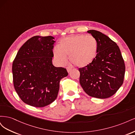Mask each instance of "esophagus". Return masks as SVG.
<instances>
[{"label": "esophagus", "mask_w": 135, "mask_h": 135, "mask_svg": "<svg viewBox=\"0 0 135 135\" xmlns=\"http://www.w3.org/2000/svg\"><path fill=\"white\" fill-rule=\"evenodd\" d=\"M66 69H67V71H68V73H70V72L72 70H73L72 68H70V67H67V68H66Z\"/></svg>", "instance_id": "obj_1"}]
</instances>
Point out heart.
<instances>
[{
    "label": "heart",
    "instance_id": "b5f03b06",
    "mask_svg": "<svg viewBox=\"0 0 135 135\" xmlns=\"http://www.w3.org/2000/svg\"><path fill=\"white\" fill-rule=\"evenodd\" d=\"M98 50L97 42L91 35L76 34L61 40L59 48L54 50V55L59 62L64 64L69 56L70 62L81 68L90 64L96 57Z\"/></svg>",
    "mask_w": 135,
    "mask_h": 135
}]
</instances>
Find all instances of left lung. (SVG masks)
Masks as SVG:
<instances>
[{
    "instance_id": "left-lung-1",
    "label": "left lung",
    "mask_w": 135,
    "mask_h": 135,
    "mask_svg": "<svg viewBox=\"0 0 135 135\" xmlns=\"http://www.w3.org/2000/svg\"><path fill=\"white\" fill-rule=\"evenodd\" d=\"M97 42L96 57L86 66L79 68V82L87 95L107 99L115 94L123 83L125 64L115 42L102 32L87 31Z\"/></svg>"
}]
</instances>
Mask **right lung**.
Instances as JSON below:
<instances>
[{"mask_svg":"<svg viewBox=\"0 0 135 135\" xmlns=\"http://www.w3.org/2000/svg\"><path fill=\"white\" fill-rule=\"evenodd\" d=\"M51 36H34L20 48L12 64L13 85L21 100L42 108L57 97L60 81L68 76L66 69L52 64L55 42Z\"/></svg>","mask_w":135,"mask_h":135,"instance_id":"right-lung-1","label":"right lung"}]
</instances>
